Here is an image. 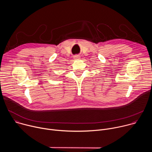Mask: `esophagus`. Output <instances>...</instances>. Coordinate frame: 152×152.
<instances>
[{"label": "esophagus", "mask_w": 152, "mask_h": 152, "mask_svg": "<svg viewBox=\"0 0 152 152\" xmlns=\"http://www.w3.org/2000/svg\"><path fill=\"white\" fill-rule=\"evenodd\" d=\"M73 57H74L75 59H79V58H80V56H79L78 55H75V56H74Z\"/></svg>", "instance_id": "34e87169"}]
</instances>
